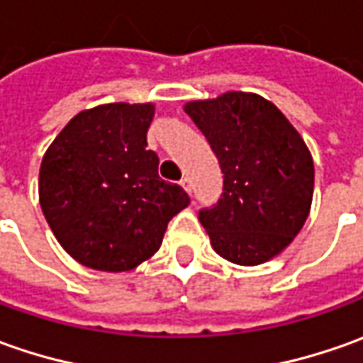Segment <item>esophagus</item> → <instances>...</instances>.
Returning <instances> with one entry per match:
<instances>
[{
	"mask_svg": "<svg viewBox=\"0 0 363 363\" xmlns=\"http://www.w3.org/2000/svg\"><path fill=\"white\" fill-rule=\"evenodd\" d=\"M181 186H182V189H184V191H186V193H189V194L193 193V182H191V179H189V177H184V179H182V181H181Z\"/></svg>",
	"mask_w": 363,
	"mask_h": 363,
	"instance_id": "34e87169",
	"label": "esophagus"
}]
</instances>
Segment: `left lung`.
<instances>
[{"label":"left lung","instance_id":"8db88e82","mask_svg":"<svg viewBox=\"0 0 363 363\" xmlns=\"http://www.w3.org/2000/svg\"><path fill=\"white\" fill-rule=\"evenodd\" d=\"M223 172L220 199L199 211L213 249L237 265L279 255L301 231L313 196L303 138L269 100L227 92L184 106Z\"/></svg>","mask_w":363,"mask_h":363}]
</instances>
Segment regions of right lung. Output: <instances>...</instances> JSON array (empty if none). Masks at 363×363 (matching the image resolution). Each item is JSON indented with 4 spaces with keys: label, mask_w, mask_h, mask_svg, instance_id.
<instances>
[{
    "label": "right lung",
    "mask_w": 363,
    "mask_h": 363,
    "mask_svg": "<svg viewBox=\"0 0 363 363\" xmlns=\"http://www.w3.org/2000/svg\"><path fill=\"white\" fill-rule=\"evenodd\" d=\"M152 104L84 110L48 148L40 205L60 245L98 271H128L152 257L169 220L191 203L182 186L158 177L146 146Z\"/></svg>",
    "instance_id": "add662e5"
}]
</instances>
